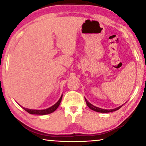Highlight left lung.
I'll list each match as a JSON object with an SVG mask.
<instances>
[{
	"mask_svg": "<svg viewBox=\"0 0 146 146\" xmlns=\"http://www.w3.org/2000/svg\"><path fill=\"white\" fill-rule=\"evenodd\" d=\"M85 100H86V104L88 106V107L90 109L92 110L95 111H97V112H100V113H109V112H111V111H116L117 110H119L120 108H121L123 106V104H122L120 106L117 107V108H115L114 109H110V110H107V109H102V108H98V107H96L95 106H94L92 104L89 102L85 98Z\"/></svg>",
	"mask_w": 146,
	"mask_h": 146,
	"instance_id": "left-lung-1",
	"label": "left lung"
}]
</instances>
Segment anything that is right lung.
Returning <instances> with one entry per match:
<instances>
[{
    "instance_id": "right-lung-1",
    "label": "right lung",
    "mask_w": 146,
    "mask_h": 146,
    "mask_svg": "<svg viewBox=\"0 0 146 146\" xmlns=\"http://www.w3.org/2000/svg\"><path fill=\"white\" fill-rule=\"evenodd\" d=\"M62 98V95L61 96L60 98L59 99V100L55 104H54L52 106L48 108L44 109V110H33V109H29L26 108H24L21 106L25 110V111H27V112H29L31 114H36V115H46L48 114V113H51L54 111L56 110L58 108L61 102Z\"/></svg>"
}]
</instances>
